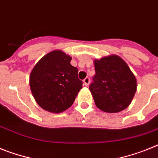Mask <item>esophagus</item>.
I'll list each match as a JSON object with an SVG mask.
<instances>
[{
	"label": "esophagus",
	"mask_w": 158,
	"mask_h": 158,
	"mask_svg": "<svg viewBox=\"0 0 158 158\" xmlns=\"http://www.w3.org/2000/svg\"><path fill=\"white\" fill-rule=\"evenodd\" d=\"M89 83H90V78L89 77H86L85 79H83V83H84V85L88 86L89 85Z\"/></svg>",
	"instance_id": "34e87169"
}]
</instances>
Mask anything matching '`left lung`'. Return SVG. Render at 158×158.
<instances>
[{
	"instance_id": "left-lung-1",
	"label": "left lung",
	"mask_w": 158,
	"mask_h": 158,
	"mask_svg": "<svg viewBox=\"0 0 158 158\" xmlns=\"http://www.w3.org/2000/svg\"><path fill=\"white\" fill-rule=\"evenodd\" d=\"M95 75L89 89L95 105L109 113L128 108L136 91V79L127 63L117 55L94 61Z\"/></svg>"
}]
</instances>
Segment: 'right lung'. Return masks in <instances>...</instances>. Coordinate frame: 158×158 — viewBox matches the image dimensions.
Here are the masks:
<instances>
[{"label": "right lung", "instance_id": "obj_1", "mask_svg": "<svg viewBox=\"0 0 158 158\" xmlns=\"http://www.w3.org/2000/svg\"><path fill=\"white\" fill-rule=\"evenodd\" d=\"M71 57L54 50L42 57L32 70L30 86L36 102L46 111L59 113L73 104L83 81Z\"/></svg>", "mask_w": 158, "mask_h": 158}]
</instances>
